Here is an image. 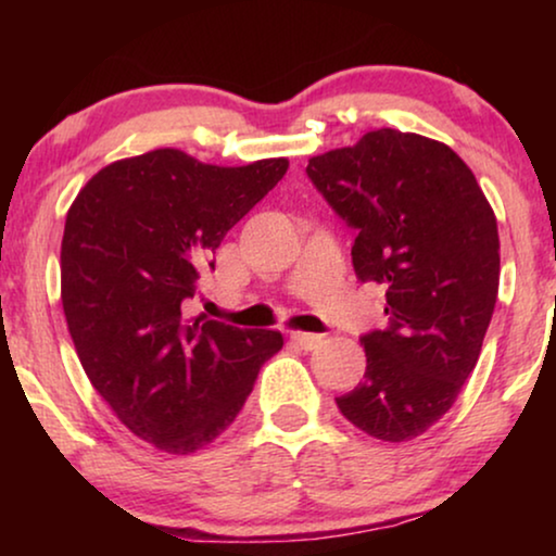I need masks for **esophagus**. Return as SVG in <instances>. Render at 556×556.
Listing matches in <instances>:
<instances>
[{
    "mask_svg": "<svg viewBox=\"0 0 556 556\" xmlns=\"http://www.w3.org/2000/svg\"><path fill=\"white\" fill-rule=\"evenodd\" d=\"M291 341L293 344H299L301 349H306V352H314V349H318L324 344V337L321 333H291Z\"/></svg>",
    "mask_w": 556,
    "mask_h": 556,
    "instance_id": "obj_1",
    "label": "esophagus"
}]
</instances>
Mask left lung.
I'll list each match as a JSON object with an SVG mask.
<instances>
[{"mask_svg": "<svg viewBox=\"0 0 556 556\" xmlns=\"http://www.w3.org/2000/svg\"><path fill=\"white\" fill-rule=\"evenodd\" d=\"M306 174L356 230L354 273L384 286L390 318L359 339L364 382L337 407L371 438L413 440L476 369L498 295L496 215L451 147L394 128L308 159Z\"/></svg>", "mask_w": 556, "mask_h": 556, "instance_id": "1", "label": "left lung"}]
</instances>
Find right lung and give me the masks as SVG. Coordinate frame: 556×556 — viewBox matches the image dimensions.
Returning a JSON list of instances; mask_svg holds the SVG:
<instances>
[{"label":"right lung","mask_w":556,"mask_h":556,"mask_svg":"<svg viewBox=\"0 0 556 556\" xmlns=\"http://www.w3.org/2000/svg\"><path fill=\"white\" fill-rule=\"evenodd\" d=\"M288 159L212 166L179 149L113 162L75 197L60 278L75 352L134 435L187 455L230 428L283 337L187 318L219 242Z\"/></svg>","instance_id":"right-lung-1"}]
</instances>
